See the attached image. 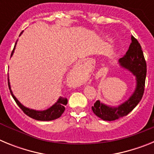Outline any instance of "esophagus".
<instances>
[{"mask_svg":"<svg viewBox=\"0 0 154 154\" xmlns=\"http://www.w3.org/2000/svg\"><path fill=\"white\" fill-rule=\"evenodd\" d=\"M85 64H86V63H85Z\"/></svg>","mask_w":154,"mask_h":154,"instance_id":"obj_1","label":"esophagus"}]
</instances>
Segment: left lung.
<instances>
[{"mask_svg":"<svg viewBox=\"0 0 154 154\" xmlns=\"http://www.w3.org/2000/svg\"><path fill=\"white\" fill-rule=\"evenodd\" d=\"M126 55L119 60L121 67L130 71L136 77V88L130 97L117 106H110L97 100L92 106L94 114L105 121H113L126 116L137 106L144 92L146 64L141 46L133 36Z\"/></svg>","mask_w":154,"mask_h":154,"instance_id":"obj_1","label":"left lung"}]
</instances>
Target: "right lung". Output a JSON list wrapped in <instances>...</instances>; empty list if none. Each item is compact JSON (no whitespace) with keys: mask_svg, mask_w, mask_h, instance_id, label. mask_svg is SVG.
<instances>
[{"mask_svg":"<svg viewBox=\"0 0 154 154\" xmlns=\"http://www.w3.org/2000/svg\"><path fill=\"white\" fill-rule=\"evenodd\" d=\"M22 32L20 34V35L22 34ZM17 42H16V44H17ZM16 44L15 45H14L13 51H12L11 57L13 55L14 51V49H15ZM8 86H9V89H10V92H11V94L12 97L14 98V101H15L16 103L17 104V106H18L21 109H22L23 112L26 114L27 116H28L29 117L32 118V119H36V120L51 121V120H54V119H58V118L60 117L61 116H62V114L64 112V111H65V106H66V104H67L68 103V99H66V98H63L62 97V96H60V97L58 98V100H57L56 103H55V104H53L51 107H49V108L45 110L32 109H29L28 108V107L24 106V105L21 104V103L17 100V98L14 96L12 90L11 89L9 77H8Z\"/></svg>","mask_w":154,"mask_h":154,"instance_id":"1","label":"right lung"}]
</instances>
